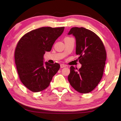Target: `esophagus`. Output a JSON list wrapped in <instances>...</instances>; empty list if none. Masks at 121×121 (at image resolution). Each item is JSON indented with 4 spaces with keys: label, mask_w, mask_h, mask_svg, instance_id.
I'll use <instances>...</instances> for the list:
<instances>
[{
    "label": "esophagus",
    "mask_w": 121,
    "mask_h": 121,
    "mask_svg": "<svg viewBox=\"0 0 121 121\" xmlns=\"http://www.w3.org/2000/svg\"><path fill=\"white\" fill-rule=\"evenodd\" d=\"M60 67H61V68H65V67H66V65H64V64H61V65H60Z\"/></svg>",
    "instance_id": "1"
}]
</instances>
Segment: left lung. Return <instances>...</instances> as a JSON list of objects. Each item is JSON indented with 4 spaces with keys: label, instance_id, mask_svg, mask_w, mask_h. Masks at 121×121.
Listing matches in <instances>:
<instances>
[{
    "label": "left lung",
    "instance_id": "8db88e82",
    "mask_svg": "<svg viewBox=\"0 0 121 121\" xmlns=\"http://www.w3.org/2000/svg\"><path fill=\"white\" fill-rule=\"evenodd\" d=\"M76 39V54L82 67H70L68 80L76 91L87 94L96 88L101 81L106 64L107 53L101 39L91 30L72 27L68 33Z\"/></svg>",
    "mask_w": 121,
    "mask_h": 121
}]
</instances>
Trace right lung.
Instances as JSON below:
<instances>
[{"label":"right lung","instance_id":"obj_1","mask_svg":"<svg viewBox=\"0 0 121 121\" xmlns=\"http://www.w3.org/2000/svg\"><path fill=\"white\" fill-rule=\"evenodd\" d=\"M65 27H43L27 33L20 38L14 51V60L20 81L33 92L47 88L60 68L59 63L43 65V55L50 51Z\"/></svg>","mask_w":121,"mask_h":121}]
</instances>
